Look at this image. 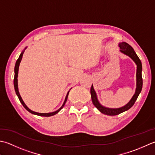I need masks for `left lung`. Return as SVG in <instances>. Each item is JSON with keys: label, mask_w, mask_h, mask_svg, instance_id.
Instances as JSON below:
<instances>
[{"label": "left lung", "mask_w": 155, "mask_h": 155, "mask_svg": "<svg viewBox=\"0 0 155 155\" xmlns=\"http://www.w3.org/2000/svg\"><path fill=\"white\" fill-rule=\"evenodd\" d=\"M119 47L120 48V51L123 53H124L126 55L130 57V58L133 60L136 63L137 65V89L134 95L132 97L130 102H129L126 105L120 108H108L106 107H104L101 105L99 103L98 100H97L96 94L94 91L93 85L91 87L90 93H91V100L94 105L96 106V108L99 110L100 112L103 113L104 114L108 115V116H116L120 114L122 112H124L126 110L130 109L131 107L134 105L136 100H137V97L140 93L142 90V87H143V78H142V64L140 59L138 58L137 53H135L134 49L128 44L127 43L122 42L119 44Z\"/></svg>", "instance_id": "left-lung-1"}]
</instances>
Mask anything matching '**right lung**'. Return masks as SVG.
I'll list each match as a JSON object with an SVG mask.
<instances>
[{"label":"right lung","instance_id":"add662e5","mask_svg":"<svg viewBox=\"0 0 155 155\" xmlns=\"http://www.w3.org/2000/svg\"><path fill=\"white\" fill-rule=\"evenodd\" d=\"M23 52H22L21 53V55H19V58H18V59L17 60V61H16V64H15V78H14V87H15V92L16 94H17V95L18 97V99H19L21 103L23 104V106H24V108L26 109L27 111H29L30 113L33 114H35V115H38V116H45V117H48V116H53L56 114H58L60 110H61L63 107L64 106L66 102V101H67L68 100V94H69V91H68V94L67 96H66L65 97V101L64 104H63L62 106L60 108L59 110H57V111L55 112H51V113H38V112H33L32 111V110H31L28 107L25 105V104L24 103V102L23 101V100H22L21 97L20 96L19 94V92H18V84H17V77H18V67H19V64H20V62L21 61L22 59V57H23Z\"/></svg>","mask_w":155,"mask_h":155}]
</instances>
